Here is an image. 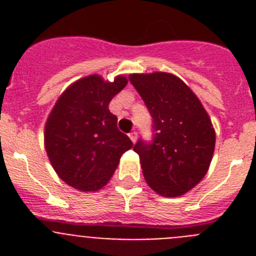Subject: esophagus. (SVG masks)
<instances>
[{"label":"esophagus","mask_w":256,"mask_h":256,"mask_svg":"<svg viewBox=\"0 0 256 256\" xmlns=\"http://www.w3.org/2000/svg\"><path fill=\"white\" fill-rule=\"evenodd\" d=\"M137 136H138V134H137V132H136V130H133V132L130 133V138L132 140L133 144H134V142L137 141Z\"/></svg>","instance_id":"esophagus-1"}]
</instances>
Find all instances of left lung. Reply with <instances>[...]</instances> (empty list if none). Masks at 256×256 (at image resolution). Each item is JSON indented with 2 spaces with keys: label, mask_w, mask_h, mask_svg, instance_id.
<instances>
[{
  "label": "left lung",
  "mask_w": 256,
  "mask_h": 256,
  "mask_svg": "<svg viewBox=\"0 0 256 256\" xmlns=\"http://www.w3.org/2000/svg\"><path fill=\"white\" fill-rule=\"evenodd\" d=\"M130 82L152 118V138H140L144 177L159 195L176 198L198 184L209 169L216 132L196 94L168 73L132 74Z\"/></svg>",
  "instance_id": "obj_1"
}]
</instances>
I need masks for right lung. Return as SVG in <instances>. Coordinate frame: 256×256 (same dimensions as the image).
I'll return each mask as SVG.
<instances>
[{"instance_id":"1","label":"right lung","mask_w":256,"mask_h":256,"mask_svg":"<svg viewBox=\"0 0 256 256\" xmlns=\"http://www.w3.org/2000/svg\"><path fill=\"white\" fill-rule=\"evenodd\" d=\"M126 86L119 76L79 79L61 94L44 128V146L61 180L80 191H97L112 178L120 156L133 142L118 130L108 110L112 97Z\"/></svg>"}]
</instances>
